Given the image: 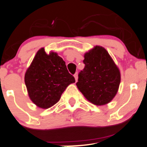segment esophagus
I'll return each mask as SVG.
<instances>
[{
    "label": "esophagus",
    "instance_id": "1",
    "mask_svg": "<svg viewBox=\"0 0 147 147\" xmlns=\"http://www.w3.org/2000/svg\"><path fill=\"white\" fill-rule=\"evenodd\" d=\"M74 78H75L76 81H77V80H78V74L76 73V74L74 75Z\"/></svg>",
    "mask_w": 147,
    "mask_h": 147
}]
</instances>
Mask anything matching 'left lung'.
Here are the masks:
<instances>
[{
	"instance_id": "8db88e82",
	"label": "left lung",
	"mask_w": 147,
	"mask_h": 147,
	"mask_svg": "<svg viewBox=\"0 0 147 147\" xmlns=\"http://www.w3.org/2000/svg\"><path fill=\"white\" fill-rule=\"evenodd\" d=\"M85 67L78 74L76 86L85 98L96 106L109 103L121 81L119 68L104 48L96 46L84 54Z\"/></svg>"
}]
</instances>
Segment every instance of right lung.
<instances>
[{
  "instance_id": "right-lung-1",
  "label": "right lung",
  "mask_w": 147,
  "mask_h": 147,
  "mask_svg": "<svg viewBox=\"0 0 147 147\" xmlns=\"http://www.w3.org/2000/svg\"><path fill=\"white\" fill-rule=\"evenodd\" d=\"M75 78L69 73L66 63L55 52L47 54L38 51L25 74V84L30 100L42 109L51 107Z\"/></svg>"
}]
</instances>
